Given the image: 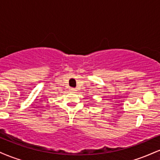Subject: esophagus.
I'll return each mask as SVG.
<instances>
[{
	"label": "esophagus",
	"mask_w": 160,
	"mask_h": 160,
	"mask_svg": "<svg viewBox=\"0 0 160 160\" xmlns=\"http://www.w3.org/2000/svg\"><path fill=\"white\" fill-rule=\"evenodd\" d=\"M70 91L72 92H74L76 90H75V89H74V88H71V89H70Z\"/></svg>",
	"instance_id": "obj_1"
}]
</instances>
